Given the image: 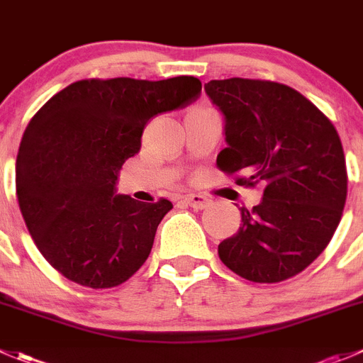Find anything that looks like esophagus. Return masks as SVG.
<instances>
[{"label":"esophagus","instance_id":"obj_1","mask_svg":"<svg viewBox=\"0 0 363 363\" xmlns=\"http://www.w3.org/2000/svg\"><path fill=\"white\" fill-rule=\"evenodd\" d=\"M184 202L188 203L189 207H193V209H206L211 203V200L207 199V196L200 195V193H191V195L184 196Z\"/></svg>","mask_w":363,"mask_h":363}]
</instances>
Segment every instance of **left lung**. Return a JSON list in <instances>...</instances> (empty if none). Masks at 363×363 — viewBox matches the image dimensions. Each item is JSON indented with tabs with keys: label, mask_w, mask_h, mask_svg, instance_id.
Segmentation results:
<instances>
[{
	"label": "left lung",
	"mask_w": 363,
	"mask_h": 363,
	"mask_svg": "<svg viewBox=\"0 0 363 363\" xmlns=\"http://www.w3.org/2000/svg\"><path fill=\"white\" fill-rule=\"evenodd\" d=\"M203 88L225 122L218 167L248 175L238 184H264L260 203L241 207L242 225L218 255L252 282L291 279L328 246L342 216L347 172L337 129L287 84L230 77Z\"/></svg>",
	"instance_id": "8db88e82"
}]
</instances>
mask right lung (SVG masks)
<instances>
[{
    "mask_svg": "<svg viewBox=\"0 0 363 363\" xmlns=\"http://www.w3.org/2000/svg\"><path fill=\"white\" fill-rule=\"evenodd\" d=\"M200 92L193 76L83 79L35 113L17 152V200L37 248L65 279L106 289L142 267L172 202L122 195L118 172L140 152L150 118Z\"/></svg>",
    "mask_w": 363,
    "mask_h": 363,
    "instance_id": "obj_1",
    "label": "right lung"
}]
</instances>
